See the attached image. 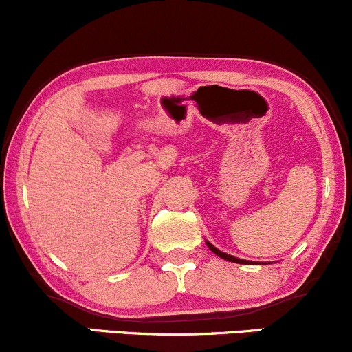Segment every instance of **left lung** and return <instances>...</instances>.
Here are the masks:
<instances>
[{
  "label": "left lung",
  "mask_w": 352,
  "mask_h": 352,
  "mask_svg": "<svg viewBox=\"0 0 352 352\" xmlns=\"http://www.w3.org/2000/svg\"><path fill=\"white\" fill-rule=\"evenodd\" d=\"M206 245H208V248H210V250L214 253V255L221 256L223 260H228V262H233V263H253V262H248V260L238 258V256H233V255H230V253H225V252L218 250V248L214 247V245H211L210 241H208V240H206ZM263 265H265V262H263Z\"/></svg>",
  "instance_id": "obj_1"
}]
</instances>
